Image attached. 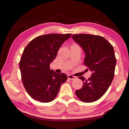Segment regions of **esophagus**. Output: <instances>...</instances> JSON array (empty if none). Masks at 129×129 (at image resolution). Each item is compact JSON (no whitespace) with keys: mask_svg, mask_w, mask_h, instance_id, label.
Listing matches in <instances>:
<instances>
[{"mask_svg":"<svg viewBox=\"0 0 129 129\" xmlns=\"http://www.w3.org/2000/svg\"><path fill=\"white\" fill-rule=\"evenodd\" d=\"M68 78L69 79H70L71 80H74L76 79V77L75 76L72 75H68Z\"/></svg>","mask_w":129,"mask_h":129,"instance_id":"esophagus-1","label":"esophagus"}]
</instances>
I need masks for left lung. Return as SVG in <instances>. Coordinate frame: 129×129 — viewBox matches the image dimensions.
<instances>
[{
	"label": "left lung",
	"mask_w": 129,
	"mask_h": 129,
	"mask_svg": "<svg viewBox=\"0 0 129 129\" xmlns=\"http://www.w3.org/2000/svg\"><path fill=\"white\" fill-rule=\"evenodd\" d=\"M72 38L83 48L84 65L92 72L87 80L79 76L83 86L76 90V95L84 103L94 102L103 96L114 79L116 59L113 46L99 35L79 34Z\"/></svg>",
	"instance_id": "1"
}]
</instances>
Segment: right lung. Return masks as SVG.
<instances>
[{
  "mask_svg": "<svg viewBox=\"0 0 129 129\" xmlns=\"http://www.w3.org/2000/svg\"><path fill=\"white\" fill-rule=\"evenodd\" d=\"M72 34H49L33 39L24 49L19 62L21 80L28 94L41 103L53 101L61 85L67 80L64 73L50 69L60 46Z\"/></svg>",
  "mask_w": 129,
  "mask_h": 129,
  "instance_id": "right-lung-1",
  "label": "right lung"
}]
</instances>
